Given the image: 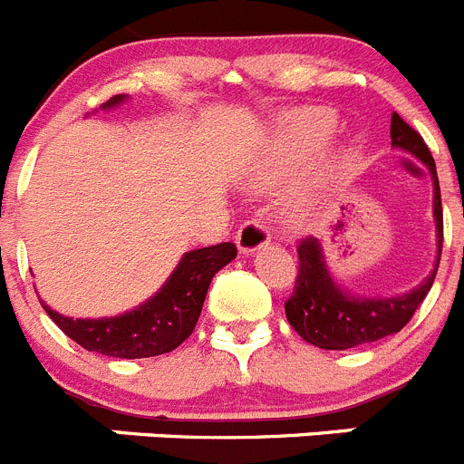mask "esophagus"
<instances>
[{
  "mask_svg": "<svg viewBox=\"0 0 464 464\" xmlns=\"http://www.w3.org/2000/svg\"><path fill=\"white\" fill-rule=\"evenodd\" d=\"M269 241V229L260 223L257 218L246 220L239 229H237V248L241 253H253L257 251L260 246H265Z\"/></svg>",
  "mask_w": 464,
  "mask_h": 464,
  "instance_id": "34e87169",
  "label": "esophagus"
}]
</instances>
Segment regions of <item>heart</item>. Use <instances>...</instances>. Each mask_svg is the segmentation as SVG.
Returning <instances> with one entry per match:
<instances>
[{"mask_svg": "<svg viewBox=\"0 0 464 464\" xmlns=\"http://www.w3.org/2000/svg\"><path fill=\"white\" fill-rule=\"evenodd\" d=\"M337 130V118L330 109H297L290 111L278 121L274 139V167H285L311 158L323 149L327 139ZM342 162H334V169ZM309 208V204H304Z\"/></svg>", "mask_w": 464, "mask_h": 464, "instance_id": "heart-1", "label": "heart"}]
</instances>
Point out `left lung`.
Instances as JSON below:
<instances>
[{"label":"left lung","instance_id":"1","mask_svg":"<svg viewBox=\"0 0 464 464\" xmlns=\"http://www.w3.org/2000/svg\"><path fill=\"white\" fill-rule=\"evenodd\" d=\"M392 146L413 155L430 169L434 186V225H437V262L430 276L420 285L400 297H360L351 295L334 283L327 269L323 246L315 237L299 241L297 257L299 272L293 295L285 302V318L304 342L325 351H346L362 343L379 342L391 337L411 321L416 309L423 304L425 295L432 288L437 267H440L441 244H444V211H441V192L437 167L423 137L409 122L392 113L391 118Z\"/></svg>","mask_w":464,"mask_h":464}]
</instances>
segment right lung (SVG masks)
Here are the masks:
<instances>
[{
    "label": "right lung",
    "mask_w": 464,
    "mask_h": 464,
    "mask_svg": "<svg viewBox=\"0 0 464 464\" xmlns=\"http://www.w3.org/2000/svg\"><path fill=\"white\" fill-rule=\"evenodd\" d=\"M125 94H116L104 109L121 104ZM237 257V246L223 244L186 253L167 283L137 309L111 318H69L44 304L55 325L85 351L111 358H153L181 346L195 330L208 283Z\"/></svg>",
    "instance_id": "1"
}]
</instances>
